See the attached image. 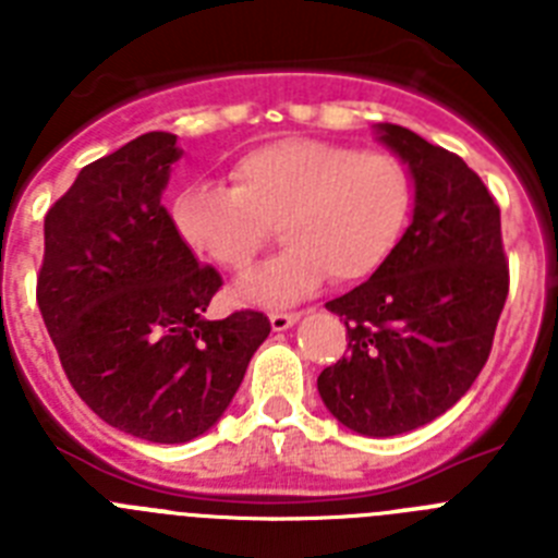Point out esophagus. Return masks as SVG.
I'll use <instances>...</instances> for the list:
<instances>
[{"label":"esophagus","instance_id":"esophagus-1","mask_svg":"<svg viewBox=\"0 0 558 558\" xmlns=\"http://www.w3.org/2000/svg\"><path fill=\"white\" fill-rule=\"evenodd\" d=\"M299 318H302L299 313H270V327H274V332H284V329L293 327Z\"/></svg>","mask_w":558,"mask_h":558}]
</instances>
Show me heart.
<instances>
[{
  "label": "heart",
  "instance_id": "heart-1",
  "mask_svg": "<svg viewBox=\"0 0 558 558\" xmlns=\"http://www.w3.org/2000/svg\"><path fill=\"white\" fill-rule=\"evenodd\" d=\"M413 206V181L386 150L318 140H279L243 153L231 186L192 184L172 201V229L220 270L248 268L274 229L288 248L234 284L243 304L279 307L332 276L360 282L397 248Z\"/></svg>",
  "mask_w": 558,
  "mask_h": 558
}]
</instances>
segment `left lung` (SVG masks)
Masks as SVG:
<instances>
[{
  "instance_id": "8db88e82",
  "label": "left lung",
  "mask_w": 558,
  "mask_h": 558,
  "mask_svg": "<svg viewBox=\"0 0 558 558\" xmlns=\"http://www.w3.org/2000/svg\"><path fill=\"white\" fill-rule=\"evenodd\" d=\"M377 140L408 165L413 220L388 263L327 302L349 354L318 377L327 411L360 436L411 433L450 411L486 366L509 265L500 206L466 161L383 122Z\"/></svg>"
}]
</instances>
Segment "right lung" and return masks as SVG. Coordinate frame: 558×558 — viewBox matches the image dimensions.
Listing matches in <instances>:
<instances>
[{
    "label": "right lung",
    "instance_id": "add662e5",
    "mask_svg": "<svg viewBox=\"0 0 558 558\" xmlns=\"http://www.w3.org/2000/svg\"><path fill=\"white\" fill-rule=\"evenodd\" d=\"M181 159L150 131L92 161L44 218L38 310L77 397L156 445L204 436L270 332L263 313L204 318L223 279L172 229L161 192Z\"/></svg>",
    "mask_w": 558,
    "mask_h": 558
}]
</instances>
